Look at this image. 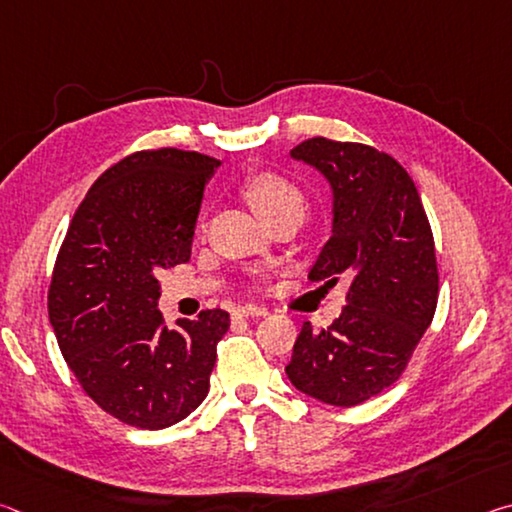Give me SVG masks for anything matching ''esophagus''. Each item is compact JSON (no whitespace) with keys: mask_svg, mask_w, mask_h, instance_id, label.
<instances>
[{"mask_svg":"<svg viewBox=\"0 0 512 512\" xmlns=\"http://www.w3.org/2000/svg\"><path fill=\"white\" fill-rule=\"evenodd\" d=\"M232 314L235 316H266L268 311L264 309V307H257V305H239V307H235L232 309Z\"/></svg>","mask_w":512,"mask_h":512,"instance_id":"1","label":"esophagus"}]
</instances>
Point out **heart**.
<instances>
[{
    "instance_id": "obj_1",
    "label": "heart",
    "mask_w": 512,
    "mask_h": 512,
    "mask_svg": "<svg viewBox=\"0 0 512 512\" xmlns=\"http://www.w3.org/2000/svg\"><path fill=\"white\" fill-rule=\"evenodd\" d=\"M241 192L264 221L289 210L305 212V196H302L300 187L271 169L248 173L241 183Z\"/></svg>"
}]
</instances>
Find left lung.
<instances>
[{
    "label": "left lung",
    "mask_w": 512,
    "mask_h": 512,
    "mask_svg": "<svg viewBox=\"0 0 512 512\" xmlns=\"http://www.w3.org/2000/svg\"><path fill=\"white\" fill-rule=\"evenodd\" d=\"M291 155L334 189L332 237L309 280L336 284L345 275L350 289L332 325H302L287 375L320 402L357 406L402 377L436 314L433 232L411 176L388 153L309 137Z\"/></svg>",
    "instance_id": "left-lung-1"
}]
</instances>
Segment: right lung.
Masks as SVG:
<instances>
[{"label": "right lung", "instance_id": "right-lung-1", "mask_svg": "<svg viewBox=\"0 0 512 512\" xmlns=\"http://www.w3.org/2000/svg\"><path fill=\"white\" fill-rule=\"evenodd\" d=\"M219 160L146 149L97 178L74 212L49 284V320L83 391L112 418L164 429L210 391L230 314L164 325L158 268L189 262L203 189Z\"/></svg>", "mask_w": 512, "mask_h": 512}]
</instances>
